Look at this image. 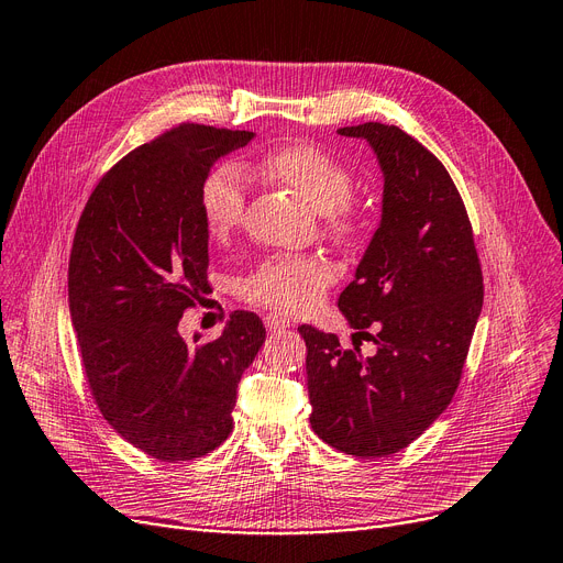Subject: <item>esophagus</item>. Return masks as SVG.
<instances>
[{"mask_svg": "<svg viewBox=\"0 0 563 563\" xmlns=\"http://www.w3.org/2000/svg\"><path fill=\"white\" fill-rule=\"evenodd\" d=\"M290 323L288 320L284 318V316H279V313H271V316H265V328L271 330V332H279V330H286Z\"/></svg>", "mask_w": 563, "mask_h": 563, "instance_id": "esophagus-1", "label": "esophagus"}]
</instances>
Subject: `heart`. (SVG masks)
<instances>
[{
	"mask_svg": "<svg viewBox=\"0 0 563 563\" xmlns=\"http://www.w3.org/2000/svg\"><path fill=\"white\" fill-rule=\"evenodd\" d=\"M256 172L290 187L305 203L323 212V222L332 233H355L357 210L347 199L355 185L353 174L323 148L307 142L277 146L261 157ZM245 199V178L235 165H220L206 176L199 206L212 238H227L240 224ZM332 277V265L320 256H275L263 261L243 288L252 302L292 313L309 309Z\"/></svg>",
	"mask_w": 563,
	"mask_h": 563,
	"instance_id": "1",
	"label": "heart"
}]
</instances>
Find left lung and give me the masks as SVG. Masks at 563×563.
Here are the masks:
<instances>
[{"label":"left lung","instance_id":"1","mask_svg":"<svg viewBox=\"0 0 563 563\" xmlns=\"http://www.w3.org/2000/svg\"><path fill=\"white\" fill-rule=\"evenodd\" d=\"M339 135L366 140L385 178L380 224L339 296L353 339L368 336L376 353L343 351L336 334L298 328L309 421L343 453L385 459L415 442L456 394L484 277L465 203L431 151L373 121L339 128Z\"/></svg>","mask_w":563,"mask_h":563}]
</instances>
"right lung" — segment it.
Returning <instances> with one entry per match:
<instances>
[{
    "instance_id": "1",
    "label": "right lung",
    "mask_w": 563,
    "mask_h": 563,
    "mask_svg": "<svg viewBox=\"0 0 563 563\" xmlns=\"http://www.w3.org/2000/svg\"><path fill=\"white\" fill-rule=\"evenodd\" d=\"M254 132L180 123L107 172L79 218L68 307L89 389L114 431L151 459L195 461L231 433L238 383L265 341L233 311L210 343L178 334L208 290L199 192L220 157Z\"/></svg>"
}]
</instances>
